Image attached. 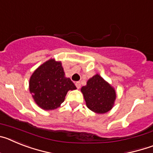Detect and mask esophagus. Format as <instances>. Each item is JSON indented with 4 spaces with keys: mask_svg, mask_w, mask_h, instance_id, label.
I'll return each mask as SVG.
<instances>
[{
    "mask_svg": "<svg viewBox=\"0 0 153 153\" xmlns=\"http://www.w3.org/2000/svg\"><path fill=\"white\" fill-rule=\"evenodd\" d=\"M75 85H76V87H77V89H79V88H80L81 84H80V83H79V82H76Z\"/></svg>",
    "mask_w": 153,
    "mask_h": 153,
    "instance_id": "esophagus-1",
    "label": "esophagus"
}]
</instances>
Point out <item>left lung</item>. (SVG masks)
<instances>
[{
    "mask_svg": "<svg viewBox=\"0 0 153 153\" xmlns=\"http://www.w3.org/2000/svg\"><path fill=\"white\" fill-rule=\"evenodd\" d=\"M80 90L91 111L103 114L113 109L117 99L116 90L100 75L96 74L90 78Z\"/></svg>",
    "mask_w": 153,
    "mask_h": 153,
    "instance_id": "obj_1",
    "label": "left lung"
}]
</instances>
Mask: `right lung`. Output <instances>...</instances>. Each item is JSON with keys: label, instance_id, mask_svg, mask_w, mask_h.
<instances>
[{"label": "right lung", "instance_id": "1", "mask_svg": "<svg viewBox=\"0 0 153 153\" xmlns=\"http://www.w3.org/2000/svg\"><path fill=\"white\" fill-rule=\"evenodd\" d=\"M76 89L65 76L61 61L51 58L33 71L29 80V90L33 100L44 110L60 107L69 90Z\"/></svg>", "mask_w": 153, "mask_h": 153}]
</instances>
